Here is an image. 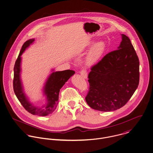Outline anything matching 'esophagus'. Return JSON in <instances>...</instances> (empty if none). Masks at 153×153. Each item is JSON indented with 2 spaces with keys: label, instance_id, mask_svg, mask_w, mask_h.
I'll use <instances>...</instances> for the list:
<instances>
[{
  "label": "esophagus",
  "instance_id": "esophagus-1",
  "mask_svg": "<svg viewBox=\"0 0 153 153\" xmlns=\"http://www.w3.org/2000/svg\"><path fill=\"white\" fill-rule=\"evenodd\" d=\"M80 74L82 75L83 78L84 79H87V71H85V70H82V71H80Z\"/></svg>",
  "mask_w": 153,
  "mask_h": 153
}]
</instances>
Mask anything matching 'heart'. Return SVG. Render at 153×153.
Masks as SVG:
<instances>
[{
    "mask_svg": "<svg viewBox=\"0 0 153 153\" xmlns=\"http://www.w3.org/2000/svg\"><path fill=\"white\" fill-rule=\"evenodd\" d=\"M91 43L90 44L91 45ZM105 42L102 41L95 42L90 48L85 59V63L87 66H93L100 59L105 51Z\"/></svg>",
    "mask_w": 153,
    "mask_h": 153,
    "instance_id": "obj_1",
    "label": "heart"
}]
</instances>
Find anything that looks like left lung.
Here are the masks:
<instances>
[{
    "label": "left lung",
    "instance_id": "8db88e82",
    "mask_svg": "<svg viewBox=\"0 0 153 153\" xmlns=\"http://www.w3.org/2000/svg\"><path fill=\"white\" fill-rule=\"evenodd\" d=\"M121 36L118 49L106 54L88 74L90 90L85 101L95 110L109 112L122 108L138 87V56L129 37Z\"/></svg>",
    "mask_w": 153,
    "mask_h": 153
}]
</instances>
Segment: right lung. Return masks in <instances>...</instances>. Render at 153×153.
<instances>
[{"label": "right lung", "mask_w": 153, "mask_h": 153, "mask_svg": "<svg viewBox=\"0 0 153 153\" xmlns=\"http://www.w3.org/2000/svg\"><path fill=\"white\" fill-rule=\"evenodd\" d=\"M34 41V38L27 40L22 47L14 67L13 89L19 101L29 113L34 115L44 117L52 114L56 109L58 104L60 90L71 77L73 76L75 72L71 70L55 71L54 69H52V73L48 77L42 89L43 94L46 97L45 104L41 107L34 105L30 101L25 93L21 79V56L26 49L29 47Z\"/></svg>", "instance_id": "right-lung-1"}]
</instances>
